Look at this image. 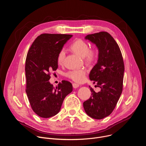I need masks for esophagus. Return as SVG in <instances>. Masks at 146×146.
I'll return each instance as SVG.
<instances>
[{
	"label": "esophagus",
	"instance_id": "1",
	"mask_svg": "<svg viewBox=\"0 0 146 146\" xmlns=\"http://www.w3.org/2000/svg\"><path fill=\"white\" fill-rule=\"evenodd\" d=\"M73 87L74 88H77L79 87V85L77 84H76V83H73Z\"/></svg>",
	"mask_w": 146,
	"mask_h": 146
}]
</instances>
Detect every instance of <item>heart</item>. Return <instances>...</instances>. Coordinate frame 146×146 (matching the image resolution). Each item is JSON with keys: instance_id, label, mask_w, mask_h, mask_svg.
<instances>
[{"instance_id": "b5f03b06", "label": "heart", "mask_w": 146, "mask_h": 146, "mask_svg": "<svg viewBox=\"0 0 146 146\" xmlns=\"http://www.w3.org/2000/svg\"><path fill=\"white\" fill-rule=\"evenodd\" d=\"M70 48L77 55L83 57L86 62L90 64L95 62L98 57V51L95 48H90L89 45L82 39H77L72 44ZM65 50L62 48L57 55V62L59 65H62L65 57ZM66 76L77 83H82L86 79L87 70L85 69H79L68 72Z\"/></svg>"}]
</instances>
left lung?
I'll return each mask as SVG.
<instances>
[{"label": "left lung", "mask_w": 146, "mask_h": 146, "mask_svg": "<svg viewBox=\"0 0 146 146\" xmlns=\"http://www.w3.org/2000/svg\"><path fill=\"white\" fill-rule=\"evenodd\" d=\"M99 49V58L90 74L100 91L90 88L91 96L83 103L86 113L91 118L103 119L115 109L123 88L124 63L120 48L107 32L88 35L86 37Z\"/></svg>", "instance_id": "1"}]
</instances>
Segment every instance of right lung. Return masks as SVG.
<instances>
[{
    "instance_id": "add662e5",
    "label": "right lung",
    "mask_w": 146,
    "mask_h": 146,
    "mask_svg": "<svg viewBox=\"0 0 146 146\" xmlns=\"http://www.w3.org/2000/svg\"><path fill=\"white\" fill-rule=\"evenodd\" d=\"M72 35L43 33L31 45L25 61L26 92L33 111L47 118L60 110L65 98L73 91L71 82L62 80L54 88L51 72L58 69L57 55Z\"/></svg>"
}]
</instances>
